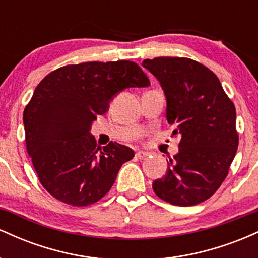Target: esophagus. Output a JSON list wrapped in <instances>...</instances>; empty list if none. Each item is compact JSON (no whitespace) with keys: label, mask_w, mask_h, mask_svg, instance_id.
<instances>
[{"label":"esophagus","mask_w":258,"mask_h":258,"mask_svg":"<svg viewBox=\"0 0 258 258\" xmlns=\"http://www.w3.org/2000/svg\"><path fill=\"white\" fill-rule=\"evenodd\" d=\"M148 155H149V153H147V152H137V153H136V158L139 159V160H143V159L148 158Z\"/></svg>","instance_id":"esophagus-1"}]
</instances>
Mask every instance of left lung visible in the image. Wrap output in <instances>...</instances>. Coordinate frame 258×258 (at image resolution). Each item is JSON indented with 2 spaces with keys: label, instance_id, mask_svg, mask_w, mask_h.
I'll list each match as a JSON object with an SVG mask.
<instances>
[{
  "label": "left lung",
  "instance_id": "left-lung-1",
  "mask_svg": "<svg viewBox=\"0 0 258 258\" xmlns=\"http://www.w3.org/2000/svg\"><path fill=\"white\" fill-rule=\"evenodd\" d=\"M166 97V119L180 135L179 152L167 161L164 178L154 180L160 199L193 206L216 193L236 154V111L220 80L189 58L159 57L142 63Z\"/></svg>",
  "mask_w": 258,
  "mask_h": 258
}]
</instances>
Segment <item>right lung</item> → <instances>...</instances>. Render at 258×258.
<instances>
[{
	"label": "right lung",
	"instance_id": "obj_1",
	"mask_svg": "<svg viewBox=\"0 0 258 258\" xmlns=\"http://www.w3.org/2000/svg\"><path fill=\"white\" fill-rule=\"evenodd\" d=\"M149 85L143 70L130 60L65 65L37 85L23 114L26 150L52 197L87 206L110 190L135 152L116 142L102 149L90 133L92 122L109 110L119 92Z\"/></svg>",
	"mask_w": 258,
	"mask_h": 258
}]
</instances>
